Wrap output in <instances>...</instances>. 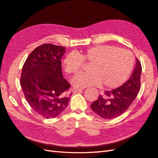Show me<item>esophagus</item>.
I'll return each instance as SVG.
<instances>
[{
	"label": "esophagus",
	"instance_id": "esophagus-1",
	"mask_svg": "<svg viewBox=\"0 0 158 158\" xmlns=\"http://www.w3.org/2000/svg\"><path fill=\"white\" fill-rule=\"evenodd\" d=\"M83 89L81 88L80 89H73V93H77V92H81Z\"/></svg>",
	"mask_w": 158,
	"mask_h": 158
}]
</instances>
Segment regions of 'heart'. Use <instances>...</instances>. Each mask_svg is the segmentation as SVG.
Wrapping results in <instances>:
<instances>
[{
  "label": "heart",
  "instance_id": "1",
  "mask_svg": "<svg viewBox=\"0 0 158 158\" xmlns=\"http://www.w3.org/2000/svg\"><path fill=\"white\" fill-rule=\"evenodd\" d=\"M83 63H91L89 73H80L71 79L77 88L100 86L114 89L121 85L132 70L133 60L127 51L110 45H98L85 51L67 54L63 60L64 70L68 74H76Z\"/></svg>",
  "mask_w": 158,
  "mask_h": 158
}]
</instances>
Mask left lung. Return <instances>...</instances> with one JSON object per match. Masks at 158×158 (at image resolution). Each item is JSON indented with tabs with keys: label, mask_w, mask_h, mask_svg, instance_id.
<instances>
[{
	"label": "left lung",
	"mask_w": 158,
	"mask_h": 158,
	"mask_svg": "<svg viewBox=\"0 0 158 158\" xmlns=\"http://www.w3.org/2000/svg\"><path fill=\"white\" fill-rule=\"evenodd\" d=\"M141 65L136 58L135 69L126 82L111 91H106L100 95L91 107L97 115L110 119L121 115L126 111L136 98L140 89Z\"/></svg>",
	"instance_id": "1"
}]
</instances>
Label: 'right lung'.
Instances as JSON below:
<instances>
[{"label": "right lung", "instance_id": "add662e5", "mask_svg": "<svg viewBox=\"0 0 158 158\" xmlns=\"http://www.w3.org/2000/svg\"><path fill=\"white\" fill-rule=\"evenodd\" d=\"M65 48L43 44L31 52L22 69L21 86L27 102L47 119L62 114L69 102L70 84L63 78L60 60Z\"/></svg>", "mask_w": 158, "mask_h": 158}]
</instances>
